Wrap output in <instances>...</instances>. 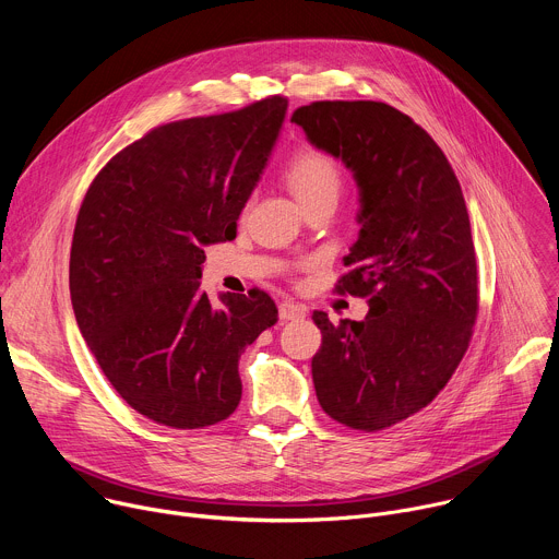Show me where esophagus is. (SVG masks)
I'll return each instance as SVG.
<instances>
[{
  "label": "esophagus",
  "mask_w": 559,
  "mask_h": 559,
  "mask_svg": "<svg viewBox=\"0 0 559 559\" xmlns=\"http://www.w3.org/2000/svg\"><path fill=\"white\" fill-rule=\"evenodd\" d=\"M305 313H307V309L302 305H296V302H289V300L278 305L281 321H300V318H305Z\"/></svg>",
  "instance_id": "34e87169"
}]
</instances>
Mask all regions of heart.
Here are the masks:
<instances>
[{
	"label": "heart",
	"mask_w": 559,
	"mask_h": 559,
	"mask_svg": "<svg viewBox=\"0 0 559 559\" xmlns=\"http://www.w3.org/2000/svg\"><path fill=\"white\" fill-rule=\"evenodd\" d=\"M285 179L302 207L321 201H338L343 190L338 164L321 150L298 152L285 170Z\"/></svg>",
	"instance_id": "heart-1"
}]
</instances>
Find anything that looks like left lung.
Listing matches in <instances>:
<instances>
[{
	"label": "left lung",
	"instance_id": "obj_1",
	"mask_svg": "<svg viewBox=\"0 0 559 559\" xmlns=\"http://www.w3.org/2000/svg\"><path fill=\"white\" fill-rule=\"evenodd\" d=\"M292 121L358 186V241L338 294L365 321L313 311L311 378L323 412L378 431L427 407L460 365L477 316V267L460 183L438 143L382 102H313Z\"/></svg>",
	"mask_w": 559,
	"mask_h": 559
}]
</instances>
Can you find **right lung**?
Masks as SVG:
<instances>
[{"label": "right lung", "instance_id": "add662e5", "mask_svg": "<svg viewBox=\"0 0 559 559\" xmlns=\"http://www.w3.org/2000/svg\"><path fill=\"white\" fill-rule=\"evenodd\" d=\"M287 112L285 97L158 126L123 147L79 207L70 300L102 371L141 416L175 429L241 403L238 358L276 323L259 289H201L205 246L236 236Z\"/></svg>", "mask_w": 559, "mask_h": 559}]
</instances>
